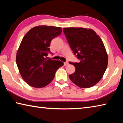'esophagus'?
<instances>
[{"label":"esophagus","mask_w":123,"mask_h":123,"mask_svg":"<svg viewBox=\"0 0 123 123\" xmlns=\"http://www.w3.org/2000/svg\"><path fill=\"white\" fill-rule=\"evenodd\" d=\"M68 64H69V63H68V62H64V65L65 66L68 65Z\"/></svg>","instance_id":"obj_1"}]
</instances>
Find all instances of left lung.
Here are the masks:
<instances>
[{
    "label": "left lung",
    "mask_w": 123,
    "mask_h": 123,
    "mask_svg": "<svg viewBox=\"0 0 123 123\" xmlns=\"http://www.w3.org/2000/svg\"><path fill=\"white\" fill-rule=\"evenodd\" d=\"M68 42L79 63L69 62L75 71L69 78L81 88H89L103 78L107 68L108 56L104 43L92 29L83 28L63 29Z\"/></svg>",
    "instance_id": "left-lung-1"
}]
</instances>
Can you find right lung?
<instances>
[{
    "instance_id": "add662e5",
    "label": "right lung",
    "mask_w": 123,
    "mask_h": 123,
    "mask_svg": "<svg viewBox=\"0 0 123 123\" xmlns=\"http://www.w3.org/2000/svg\"><path fill=\"white\" fill-rule=\"evenodd\" d=\"M62 29L53 26H37L24 36L17 53L16 63L20 75L29 85L42 88L50 83L63 62L48 59L52 39L61 34Z\"/></svg>"
}]
</instances>
